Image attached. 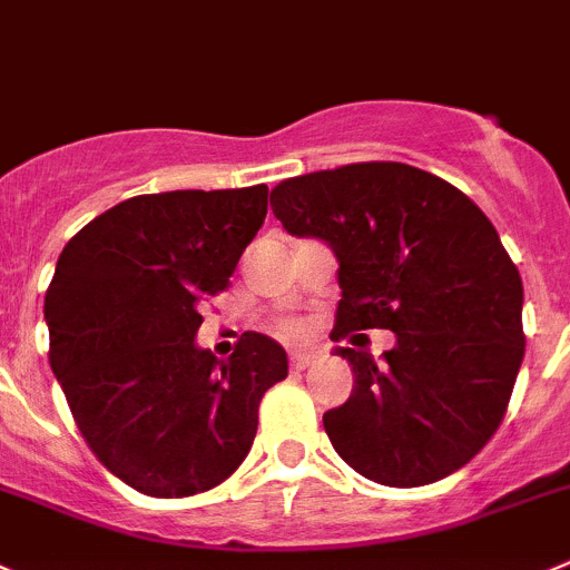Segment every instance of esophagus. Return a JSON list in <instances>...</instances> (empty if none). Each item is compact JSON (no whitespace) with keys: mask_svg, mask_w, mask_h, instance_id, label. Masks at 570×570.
Here are the masks:
<instances>
[{"mask_svg":"<svg viewBox=\"0 0 570 570\" xmlns=\"http://www.w3.org/2000/svg\"><path fill=\"white\" fill-rule=\"evenodd\" d=\"M312 363H315V354H309V351H292L289 354L292 371H306Z\"/></svg>","mask_w":570,"mask_h":570,"instance_id":"1","label":"esophagus"}]
</instances>
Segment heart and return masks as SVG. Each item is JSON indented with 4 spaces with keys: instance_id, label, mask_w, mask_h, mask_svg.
I'll use <instances>...</instances> for the list:
<instances>
[{
    "instance_id": "b5f03b06",
    "label": "heart",
    "mask_w": 570,
    "mask_h": 570,
    "mask_svg": "<svg viewBox=\"0 0 570 570\" xmlns=\"http://www.w3.org/2000/svg\"><path fill=\"white\" fill-rule=\"evenodd\" d=\"M278 334H281V337H286V340H297V337H303V334H306V323L281 321L278 323Z\"/></svg>"
}]
</instances>
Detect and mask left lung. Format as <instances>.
<instances>
[{
    "label": "left lung",
    "mask_w": 570,
    "mask_h": 570,
    "mask_svg": "<svg viewBox=\"0 0 570 570\" xmlns=\"http://www.w3.org/2000/svg\"><path fill=\"white\" fill-rule=\"evenodd\" d=\"M292 236L340 261L332 340L387 328L354 368L348 402L323 413L348 466L385 487H424L475 459L501 428L523 363V281L481 207L405 163H351L284 179L269 196Z\"/></svg>",
    "instance_id": "left-lung-1"
}]
</instances>
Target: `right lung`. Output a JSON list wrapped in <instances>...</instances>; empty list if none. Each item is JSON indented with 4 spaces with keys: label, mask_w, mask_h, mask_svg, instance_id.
I'll return each instance as SVG.
<instances>
[{
    "label": "right lung",
    "mask_w": 570,
    "mask_h": 570,
    "mask_svg": "<svg viewBox=\"0 0 570 570\" xmlns=\"http://www.w3.org/2000/svg\"><path fill=\"white\" fill-rule=\"evenodd\" d=\"M267 185L142 194L69 238L45 295L50 365L95 459L151 498L238 470L286 351L244 332L225 363L196 348L202 303L230 286Z\"/></svg>",
    "instance_id": "right-lung-1"
}]
</instances>
